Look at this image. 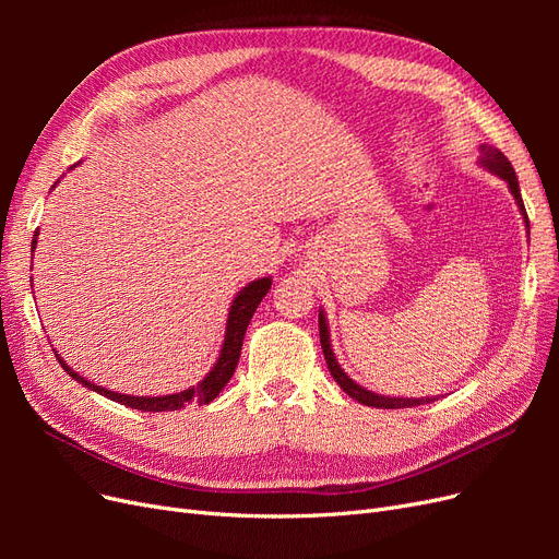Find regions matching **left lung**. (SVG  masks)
Wrapping results in <instances>:
<instances>
[{
	"label": "left lung",
	"instance_id": "1",
	"mask_svg": "<svg viewBox=\"0 0 559 559\" xmlns=\"http://www.w3.org/2000/svg\"><path fill=\"white\" fill-rule=\"evenodd\" d=\"M480 165L485 167L487 173L497 175L499 179H503L506 183H509V191L511 195L515 198V205L524 218V226H527V233H530V218H527V212H524V202H522V195H520V183H518V177H515V170L511 160L506 158L499 148L495 146H487L483 144L480 146ZM319 341H321V349H324V359L329 364V370L333 380L341 384L343 392L347 396H352L354 401H359L364 405H370V408H413V405H421V403H431L436 401L433 396H421V399H408V396H382V394H376V392H368L366 386L354 382L345 370L341 368V364H337L335 354L331 349V333H329V321H326V314L324 310H319Z\"/></svg>",
	"mask_w": 559,
	"mask_h": 559
}]
</instances>
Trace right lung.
Segmentation results:
<instances>
[{
    "label": "right lung",
    "instance_id": "1",
    "mask_svg": "<svg viewBox=\"0 0 559 559\" xmlns=\"http://www.w3.org/2000/svg\"><path fill=\"white\" fill-rule=\"evenodd\" d=\"M79 165V163H76ZM76 165H72L70 170H74ZM60 181V179H58ZM56 181V183H58ZM56 189V186H53ZM39 235V230H37ZM37 235L35 240H32V257H35V247H37ZM270 284H273V280L270 277H261V280H253L249 282L247 286H242V292H238V296L233 298L230 302V310H228V319H226V333H224V345H222V352H218V359L216 364L212 366L210 373L202 378L195 386H189L183 389V392H177V394H165V396H130V394H118V392H111V389L103 386V384H95L91 380H86L83 376H79L76 370H72L70 366L64 364V359L60 357V354H56V359L60 361V366L67 370V376H70L72 380H76L79 384L88 386L91 392H97L103 394L116 403L121 405H128V408L132 411H142V413H165V411H179L183 408L186 403H212L218 392L228 384V380L233 378L235 373V366H238L240 361V352H242V341H245V333H247V326L249 321L253 317V312H257L259 302L263 300V296L270 292Z\"/></svg>",
    "mask_w": 559,
    "mask_h": 559
}]
</instances>
